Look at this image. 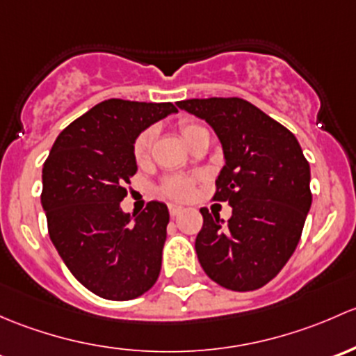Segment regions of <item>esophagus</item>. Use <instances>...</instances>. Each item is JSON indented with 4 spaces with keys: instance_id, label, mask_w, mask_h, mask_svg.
I'll return each mask as SVG.
<instances>
[{
    "instance_id": "obj_1",
    "label": "esophagus",
    "mask_w": 356,
    "mask_h": 356,
    "mask_svg": "<svg viewBox=\"0 0 356 356\" xmlns=\"http://www.w3.org/2000/svg\"><path fill=\"white\" fill-rule=\"evenodd\" d=\"M181 212H183L181 205H175V204L170 205V214H171V218H177V216L181 214Z\"/></svg>"
}]
</instances>
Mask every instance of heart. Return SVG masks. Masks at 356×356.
<instances>
[{"label":"heart","mask_w":356,"mask_h":356,"mask_svg":"<svg viewBox=\"0 0 356 356\" xmlns=\"http://www.w3.org/2000/svg\"><path fill=\"white\" fill-rule=\"evenodd\" d=\"M200 130H204V128L195 123L179 124V134H181V138L185 140V144L197 134V131ZM152 138H154L152 130H144L137 138H135L134 147H131V154H134V159L138 166H144V164L149 161V151H151ZM163 193L177 200L188 199V197L193 193V179L183 178V177L166 178L163 183Z\"/></svg>","instance_id":"obj_1"}]
</instances>
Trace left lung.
<instances>
[{
  "label": "left lung",
  "mask_w": 356,
  "mask_h": 356,
  "mask_svg": "<svg viewBox=\"0 0 356 356\" xmlns=\"http://www.w3.org/2000/svg\"><path fill=\"white\" fill-rule=\"evenodd\" d=\"M179 109L205 120L218 135L225 166L214 200L233 214L200 209L195 250L212 281L233 291H254L277 276L295 252L312 205L310 166L295 135L240 97L186 99Z\"/></svg>",
  "instance_id": "left-lung-1"
}]
</instances>
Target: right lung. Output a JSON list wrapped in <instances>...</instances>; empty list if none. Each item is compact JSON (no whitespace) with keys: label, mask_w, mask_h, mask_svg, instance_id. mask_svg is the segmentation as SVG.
Instances as JSON below:
<instances>
[{"label":"right lung","mask_w":356,"mask_h":356,"mask_svg":"<svg viewBox=\"0 0 356 356\" xmlns=\"http://www.w3.org/2000/svg\"><path fill=\"white\" fill-rule=\"evenodd\" d=\"M178 109L171 102L108 99L70 123L42 166L47 232L70 273L106 300H134L161 273L170 212L147 204L130 216L120 202L137 173L134 142Z\"/></svg>","instance_id":"add662e5"}]
</instances>
